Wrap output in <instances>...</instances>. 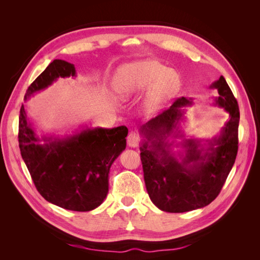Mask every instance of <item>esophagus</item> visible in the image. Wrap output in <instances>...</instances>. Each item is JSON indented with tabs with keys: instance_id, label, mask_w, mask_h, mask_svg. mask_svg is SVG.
I'll list each match as a JSON object with an SVG mask.
<instances>
[{
	"instance_id": "1",
	"label": "esophagus",
	"mask_w": 260,
	"mask_h": 260,
	"mask_svg": "<svg viewBox=\"0 0 260 260\" xmlns=\"http://www.w3.org/2000/svg\"><path fill=\"white\" fill-rule=\"evenodd\" d=\"M127 143L130 147H137L139 146V143H140V137L138 133L136 132H130L129 136L127 138Z\"/></svg>"
}]
</instances>
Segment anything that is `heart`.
Instances as JSON below:
<instances>
[{"label": "heart", "mask_w": 260, "mask_h": 260, "mask_svg": "<svg viewBox=\"0 0 260 260\" xmlns=\"http://www.w3.org/2000/svg\"><path fill=\"white\" fill-rule=\"evenodd\" d=\"M148 87L143 111L154 114L179 92L181 77L159 61L145 59L120 67L114 78V89L120 99H130Z\"/></svg>", "instance_id": "1"}]
</instances>
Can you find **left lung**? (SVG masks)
<instances>
[{
  "label": "left lung",
  "mask_w": 260,
  "mask_h": 260,
  "mask_svg": "<svg viewBox=\"0 0 260 260\" xmlns=\"http://www.w3.org/2000/svg\"><path fill=\"white\" fill-rule=\"evenodd\" d=\"M210 88L218 91L216 104L229 113L230 119L218 138L207 141V147L199 140L184 139L185 157L181 162L170 154L167 148L170 144L165 141L172 133L183 137L178 130L184 113L181 107L191 105V99H178L170 108L141 127V133L147 139L140 147L145 186L154 205L162 211L185 212L209 205L221 191L237 158L240 121L237 99L222 76Z\"/></svg>",
  "instance_id": "1"
}]
</instances>
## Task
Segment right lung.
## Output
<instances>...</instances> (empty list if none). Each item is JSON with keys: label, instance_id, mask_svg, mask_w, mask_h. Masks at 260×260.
<instances>
[{"label": "right lung", "instance_id": "right-lung-1", "mask_svg": "<svg viewBox=\"0 0 260 260\" xmlns=\"http://www.w3.org/2000/svg\"><path fill=\"white\" fill-rule=\"evenodd\" d=\"M70 76H76L74 64L54 59L29 85L25 101L57 78ZM18 128L21 157L46 201L74 211H90L103 203L108 193L109 168L127 144V127L89 128L64 139L45 137L41 144L21 105Z\"/></svg>", "mask_w": 260, "mask_h": 260}]
</instances>
